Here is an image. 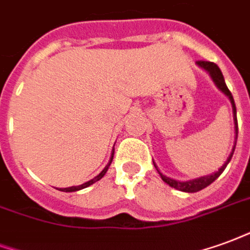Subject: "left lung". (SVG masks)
<instances>
[{
    "instance_id": "8db88e82",
    "label": "left lung",
    "mask_w": 250,
    "mask_h": 250,
    "mask_svg": "<svg viewBox=\"0 0 250 250\" xmlns=\"http://www.w3.org/2000/svg\"><path fill=\"white\" fill-rule=\"evenodd\" d=\"M197 64L200 66V67H203L204 70H207L208 73H209V75L212 77V79H213V82L216 83V86L221 90V91L227 95V97L229 98V101H230V103H232V108H233V119H234V128H236V134L238 132V125H237V116H236V104H234V101H233V97H232V92L229 91V88L227 87V84H225V81H224V77H223V73H221V70L219 68V66L216 63H213V62H208V61H197ZM237 136V135H236ZM234 147H236V144H234ZM234 147L233 149H232V152H230V155H229V158L227 162L224 163L223 167L220 168L219 171L216 172V173H212V175H209V176H203V177H199V179H195V180H191V182H176V180H173V179H169V177L164 176V175H162L160 172H158L160 173V176H162L163 182H166L168 184V186H171L172 188H176V189H179V191H183V192H189V193H192V192H199L201 191V189H204L205 187H208L209 184H212V183L217 179V177L223 173V171L225 169V167L228 166L229 160L232 159V156H233V151H234ZM153 166H155V163H153ZM156 167V166H155Z\"/></svg>"
}]
</instances>
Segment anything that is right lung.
<instances>
[{
  "mask_svg": "<svg viewBox=\"0 0 250 250\" xmlns=\"http://www.w3.org/2000/svg\"><path fill=\"white\" fill-rule=\"evenodd\" d=\"M112 158H114V153H112V156H111L110 164H111V162H112ZM110 164H108V166H107V167L104 168V169H103V171H102L97 177H94V179H91L90 182L84 183V184H82V186H78V187H70V188H62L61 191H63V192H75V191H79V189H83V188H87L88 186H91V184H94V183H97L98 180H101L102 177L104 176V173H106L107 169H108V167H110Z\"/></svg>",
  "mask_w": 250,
  "mask_h": 250,
  "instance_id": "right-lung-1",
  "label": "right lung"
}]
</instances>
